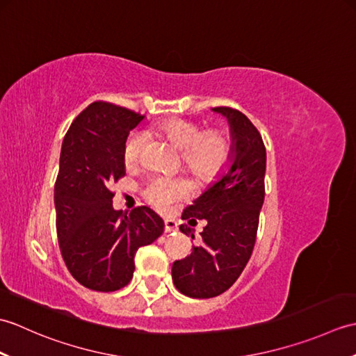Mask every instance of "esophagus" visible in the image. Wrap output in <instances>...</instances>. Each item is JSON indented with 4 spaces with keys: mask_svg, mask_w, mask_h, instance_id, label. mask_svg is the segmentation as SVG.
I'll return each instance as SVG.
<instances>
[{
    "mask_svg": "<svg viewBox=\"0 0 356 356\" xmlns=\"http://www.w3.org/2000/svg\"><path fill=\"white\" fill-rule=\"evenodd\" d=\"M177 231V223L174 220H165V232L170 234V232H176Z\"/></svg>",
    "mask_w": 356,
    "mask_h": 356,
    "instance_id": "34e87169",
    "label": "esophagus"
}]
</instances>
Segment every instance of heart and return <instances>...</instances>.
Masks as SVG:
<instances>
[{
    "label": "heart",
    "instance_id": "b5f03b06",
    "mask_svg": "<svg viewBox=\"0 0 356 356\" xmlns=\"http://www.w3.org/2000/svg\"><path fill=\"white\" fill-rule=\"evenodd\" d=\"M153 131L161 134L180 151L184 168L200 180L213 179L223 168L229 154V140L220 130L200 131V127L191 120L170 119L159 124ZM145 134L134 131L128 136L124 145V162L134 166L139 162ZM188 193L182 180L153 177L145 185V199L159 209H168L172 203L184 199Z\"/></svg>",
    "mask_w": 356,
    "mask_h": 356
}]
</instances>
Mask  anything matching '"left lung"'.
<instances>
[{"label":"left lung","instance_id":"obj_1","mask_svg":"<svg viewBox=\"0 0 356 356\" xmlns=\"http://www.w3.org/2000/svg\"><path fill=\"white\" fill-rule=\"evenodd\" d=\"M229 124L228 166L193 205L184 220H207L200 243L184 260L174 261L171 275L179 292L191 298H213L228 291L243 272L255 245L264 202L266 148L259 130L243 113L216 107ZM184 234H194L180 226Z\"/></svg>","mask_w":356,"mask_h":356}]
</instances>
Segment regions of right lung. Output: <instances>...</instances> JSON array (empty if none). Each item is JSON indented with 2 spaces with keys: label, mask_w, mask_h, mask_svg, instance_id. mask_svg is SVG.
Segmentation results:
<instances>
[{
  "label": "right lung",
  "mask_w": 356,
  "mask_h": 356,
  "mask_svg": "<svg viewBox=\"0 0 356 356\" xmlns=\"http://www.w3.org/2000/svg\"><path fill=\"white\" fill-rule=\"evenodd\" d=\"M143 116L93 102L73 120L63 140L55 184L59 249L73 278L92 291L113 292L133 278L134 255L163 234L148 207L130 214L113 208L111 182L125 176L124 145Z\"/></svg>",
  "instance_id": "1"
}]
</instances>
